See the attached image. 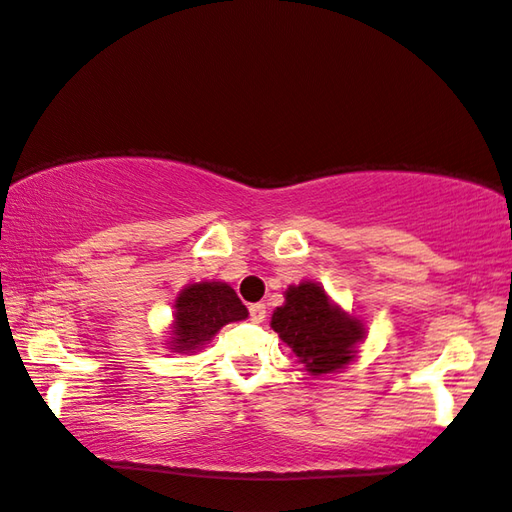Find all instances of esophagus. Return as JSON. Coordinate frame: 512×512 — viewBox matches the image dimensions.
<instances>
[{
	"instance_id": "34e87169",
	"label": "esophagus",
	"mask_w": 512,
	"mask_h": 512,
	"mask_svg": "<svg viewBox=\"0 0 512 512\" xmlns=\"http://www.w3.org/2000/svg\"><path fill=\"white\" fill-rule=\"evenodd\" d=\"M249 316H252L254 323H263L265 316H267V307L263 303H256L249 307Z\"/></svg>"
}]
</instances>
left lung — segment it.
<instances>
[{"mask_svg": "<svg viewBox=\"0 0 512 512\" xmlns=\"http://www.w3.org/2000/svg\"><path fill=\"white\" fill-rule=\"evenodd\" d=\"M269 325L314 379L345 370L368 336L361 318L334 303L316 281L289 285Z\"/></svg>", "mask_w": 512, "mask_h": 512, "instance_id": "8db88e82", "label": "left lung"}]
</instances>
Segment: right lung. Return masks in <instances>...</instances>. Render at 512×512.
<instances>
[{"instance_id":"right-lung-1","label":"right lung","mask_w":512,"mask_h":512,"mask_svg":"<svg viewBox=\"0 0 512 512\" xmlns=\"http://www.w3.org/2000/svg\"><path fill=\"white\" fill-rule=\"evenodd\" d=\"M247 307L240 303L231 285L223 281L189 283L176 294L169 325L167 350L176 354H196L227 323L245 321Z\"/></svg>"}]
</instances>
